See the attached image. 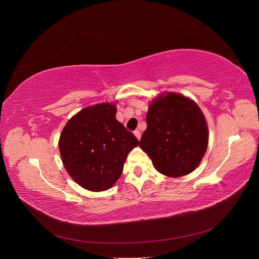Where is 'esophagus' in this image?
Here are the masks:
<instances>
[{
  "instance_id": "obj_1",
  "label": "esophagus",
  "mask_w": 259,
  "mask_h": 259,
  "mask_svg": "<svg viewBox=\"0 0 259 259\" xmlns=\"http://www.w3.org/2000/svg\"><path fill=\"white\" fill-rule=\"evenodd\" d=\"M134 135L136 136V138L139 140L140 139V137H142V134H140V132L138 131V130H136L135 132H134Z\"/></svg>"
}]
</instances>
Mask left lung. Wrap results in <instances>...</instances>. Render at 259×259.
I'll return each instance as SVG.
<instances>
[{
  "label": "left lung",
  "mask_w": 259,
  "mask_h": 259,
  "mask_svg": "<svg viewBox=\"0 0 259 259\" xmlns=\"http://www.w3.org/2000/svg\"><path fill=\"white\" fill-rule=\"evenodd\" d=\"M146 121L139 146L156 170L180 177L198 167L207 148L208 130L193 100L175 93L159 96L149 106Z\"/></svg>",
  "instance_id": "8db88e82"
}]
</instances>
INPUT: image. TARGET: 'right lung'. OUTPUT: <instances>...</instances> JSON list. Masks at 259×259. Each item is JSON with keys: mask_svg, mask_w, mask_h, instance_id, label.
<instances>
[{"mask_svg": "<svg viewBox=\"0 0 259 259\" xmlns=\"http://www.w3.org/2000/svg\"><path fill=\"white\" fill-rule=\"evenodd\" d=\"M114 104L84 108L68 121L59 138L65 168L75 183L104 191L120 178L127 154L138 139L115 119Z\"/></svg>", "mask_w": 259, "mask_h": 259, "instance_id": "1", "label": "right lung"}]
</instances>
